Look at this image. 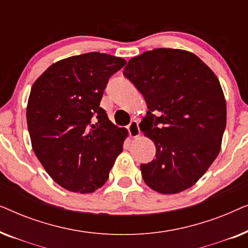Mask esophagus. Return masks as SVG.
Instances as JSON below:
<instances>
[{
    "instance_id": "obj_1",
    "label": "esophagus",
    "mask_w": 248,
    "mask_h": 248,
    "mask_svg": "<svg viewBox=\"0 0 248 248\" xmlns=\"http://www.w3.org/2000/svg\"><path fill=\"white\" fill-rule=\"evenodd\" d=\"M127 130H128V134H130V137H132V138H137L141 133L138 121H132L130 125H128Z\"/></svg>"
}]
</instances>
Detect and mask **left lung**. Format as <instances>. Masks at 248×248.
<instances>
[{
  "label": "left lung",
  "mask_w": 248,
  "mask_h": 248,
  "mask_svg": "<svg viewBox=\"0 0 248 248\" xmlns=\"http://www.w3.org/2000/svg\"><path fill=\"white\" fill-rule=\"evenodd\" d=\"M123 74L147 101L140 128L157 149L154 160L140 166L143 181L161 194L185 191L221 147L227 108L218 78L193 53L172 48L133 57Z\"/></svg>",
  "instance_id": "left-lung-1"
}]
</instances>
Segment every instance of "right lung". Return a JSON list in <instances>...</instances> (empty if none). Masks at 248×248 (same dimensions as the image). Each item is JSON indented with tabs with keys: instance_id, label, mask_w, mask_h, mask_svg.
I'll list each match as a JSON object with an SVG mask.
<instances>
[{
	"instance_id": "add662e5",
	"label": "right lung",
	"mask_w": 248,
	"mask_h": 248,
	"mask_svg": "<svg viewBox=\"0 0 248 248\" xmlns=\"http://www.w3.org/2000/svg\"><path fill=\"white\" fill-rule=\"evenodd\" d=\"M126 61L105 53L61 60L35 81L27 124L36 157L67 191L93 193L109 176L127 130L100 107L108 80Z\"/></svg>"
}]
</instances>
